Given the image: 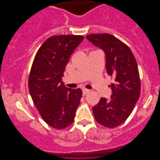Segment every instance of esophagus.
I'll use <instances>...</instances> for the list:
<instances>
[{
  "label": "esophagus",
  "mask_w": 160,
  "mask_h": 160,
  "mask_svg": "<svg viewBox=\"0 0 160 160\" xmlns=\"http://www.w3.org/2000/svg\"><path fill=\"white\" fill-rule=\"evenodd\" d=\"M82 91H83V95H86L89 92V89H83Z\"/></svg>",
  "instance_id": "obj_1"
}]
</instances>
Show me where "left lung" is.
<instances>
[{
  "label": "left lung",
  "instance_id": "left-lung-1",
  "mask_svg": "<svg viewBox=\"0 0 160 160\" xmlns=\"http://www.w3.org/2000/svg\"><path fill=\"white\" fill-rule=\"evenodd\" d=\"M87 39L105 52L106 71L113 78L112 95L101 98L92 108L98 123L108 128L119 126L129 117L141 94V79L135 56L128 45L108 33L91 34Z\"/></svg>",
  "mask_w": 160,
  "mask_h": 160
}]
</instances>
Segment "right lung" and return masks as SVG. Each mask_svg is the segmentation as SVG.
<instances>
[{
    "label": "right lung",
    "mask_w": 160,
    "mask_h": 160,
    "mask_svg": "<svg viewBox=\"0 0 160 160\" xmlns=\"http://www.w3.org/2000/svg\"><path fill=\"white\" fill-rule=\"evenodd\" d=\"M84 36L62 35L50 37L35 56L28 88L41 117L52 128L62 130L73 122L82 96L81 89H70L62 82L71 55Z\"/></svg>",
    "instance_id": "right-lung-1"
}]
</instances>
